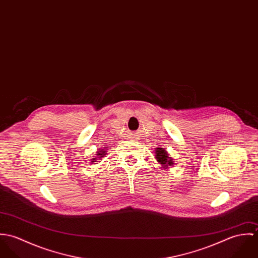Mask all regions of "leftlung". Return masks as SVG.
Instances as JSON below:
<instances>
[{
	"mask_svg": "<svg viewBox=\"0 0 258 258\" xmlns=\"http://www.w3.org/2000/svg\"><path fill=\"white\" fill-rule=\"evenodd\" d=\"M155 158L159 164L162 165L163 169H168L175 164L173 157H170L169 153L164 148L158 147L155 150Z\"/></svg>",
	"mask_w": 258,
	"mask_h": 258,
	"instance_id": "8db88e82",
	"label": "left lung"
}]
</instances>
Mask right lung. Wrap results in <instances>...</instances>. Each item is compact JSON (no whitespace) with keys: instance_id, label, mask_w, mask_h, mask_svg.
<instances>
[{"instance_id":"1","label":"right lung","mask_w":258,"mask_h":258,"mask_svg":"<svg viewBox=\"0 0 258 258\" xmlns=\"http://www.w3.org/2000/svg\"><path fill=\"white\" fill-rule=\"evenodd\" d=\"M96 153H97L96 156L91 159V163H92V164H94L95 162H98L97 160H102V158L105 157V155L107 154V151L104 150V149H101V150H98Z\"/></svg>"}]
</instances>
